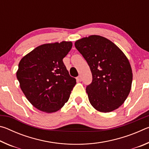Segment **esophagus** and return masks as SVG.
<instances>
[{"mask_svg":"<svg viewBox=\"0 0 149 149\" xmlns=\"http://www.w3.org/2000/svg\"><path fill=\"white\" fill-rule=\"evenodd\" d=\"M76 80H77V81H78V82L81 81V80H82L81 76V75H79V76L77 77H76Z\"/></svg>","mask_w":149,"mask_h":149,"instance_id":"34e87169","label":"esophagus"}]
</instances>
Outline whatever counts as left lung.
<instances>
[{"instance_id": "obj_1", "label": "left lung", "mask_w": 149, "mask_h": 149, "mask_svg": "<svg viewBox=\"0 0 149 149\" xmlns=\"http://www.w3.org/2000/svg\"><path fill=\"white\" fill-rule=\"evenodd\" d=\"M75 47L92 73V82L86 87L91 104L101 112L117 109L132 88L133 74L127 58L114 42L99 35L77 40Z\"/></svg>"}]
</instances>
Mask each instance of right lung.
Returning <instances> with one entry per match:
<instances>
[{
	"label": "right lung",
	"instance_id": "add662e5",
	"mask_svg": "<svg viewBox=\"0 0 149 149\" xmlns=\"http://www.w3.org/2000/svg\"><path fill=\"white\" fill-rule=\"evenodd\" d=\"M72 47L71 41L44 44L20 60L16 72L20 88L37 109L55 112L67 102L76 79L63 62Z\"/></svg>",
	"mask_w": 149,
	"mask_h": 149
}]
</instances>
